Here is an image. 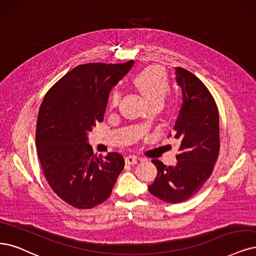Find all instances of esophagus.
I'll return each mask as SVG.
<instances>
[{
  "label": "esophagus",
  "instance_id": "esophagus-1",
  "mask_svg": "<svg viewBox=\"0 0 256 256\" xmlns=\"http://www.w3.org/2000/svg\"><path fill=\"white\" fill-rule=\"evenodd\" d=\"M138 162V158L137 156L135 155H128L126 158V162L128 164H136Z\"/></svg>",
  "mask_w": 256,
  "mask_h": 256
}]
</instances>
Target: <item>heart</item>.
<instances>
[{
	"label": "heart",
	"mask_w": 256,
	"mask_h": 256,
	"mask_svg": "<svg viewBox=\"0 0 256 256\" xmlns=\"http://www.w3.org/2000/svg\"><path fill=\"white\" fill-rule=\"evenodd\" d=\"M134 83L150 103L162 101L168 90V82L164 72L155 68H146L136 74ZM120 98V94L116 90L112 92L110 104L115 106Z\"/></svg>",
	"instance_id": "obj_1"
}]
</instances>
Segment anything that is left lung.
Returning <instances> with one entry per match:
<instances>
[{
	"label": "left lung",
	"instance_id": "left-lung-1",
	"mask_svg": "<svg viewBox=\"0 0 256 256\" xmlns=\"http://www.w3.org/2000/svg\"><path fill=\"white\" fill-rule=\"evenodd\" d=\"M174 70L182 92L174 126V138L180 141L177 164L166 166L153 159L157 176L148 186L150 194L168 204L184 202L200 191L220 154V117L212 94L192 72L182 68Z\"/></svg>",
	"mask_w": 256,
	"mask_h": 256
}]
</instances>
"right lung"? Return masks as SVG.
I'll return each mask as SVG.
<instances>
[{
	"label": "right lung",
	"mask_w": 256,
	"mask_h": 256,
	"mask_svg": "<svg viewBox=\"0 0 256 256\" xmlns=\"http://www.w3.org/2000/svg\"><path fill=\"white\" fill-rule=\"evenodd\" d=\"M133 64L79 65L47 92L40 106L36 146L43 173L54 192L77 209L106 202L124 168L117 152L104 159L94 155L88 134L103 121L110 90Z\"/></svg>",
	"instance_id": "obj_1"
}]
</instances>
